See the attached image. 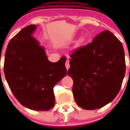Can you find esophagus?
Segmentation results:
<instances>
[{"label":"esophagus","mask_w":130,"mask_h":130,"mask_svg":"<svg viewBox=\"0 0 130 130\" xmlns=\"http://www.w3.org/2000/svg\"><path fill=\"white\" fill-rule=\"evenodd\" d=\"M70 67V62H69V60H66V68L67 69V70H68V69Z\"/></svg>","instance_id":"esophagus-1"}]
</instances>
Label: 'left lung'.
Returning <instances> with one entry per match:
<instances>
[{
    "instance_id": "8db88e82",
    "label": "left lung",
    "mask_w": 130,
    "mask_h": 130,
    "mask_svg": "<svg viewBox=\"0 0 130 130\" xmlns=\"http://www.w3.org/2000/svg\"><path fill=\"white\" fill-rule=\"evenodd\" d=\"M70 57L68 74L73 81L72 92L77 104L93 110L112 102L126 72L124 51L119 39L109 30L104 31Z\"/></svg>"
}]
</instances>
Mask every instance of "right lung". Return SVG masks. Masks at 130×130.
Instances as JSON below:
<instances>
[{
  "instance_id": "obj_1",
  "label": "right lung",
  "mask_w": 130,
  "mask_h": 130,
  "mask_svg": "<svg viewBox=\"0 0 130 130\" xmlns=\"http://www.w3.org/2000/svg\"><path fill=\"white\" fill-rule=\"evenodd\" d=\"M36 28L28 25L11 39L4 72L10 90L21 105L34 111H48L55 105L54 87L67 73L66 57L57 62L49 61L45 48L32 36Z\"/></svg>"
}]
</instances>
